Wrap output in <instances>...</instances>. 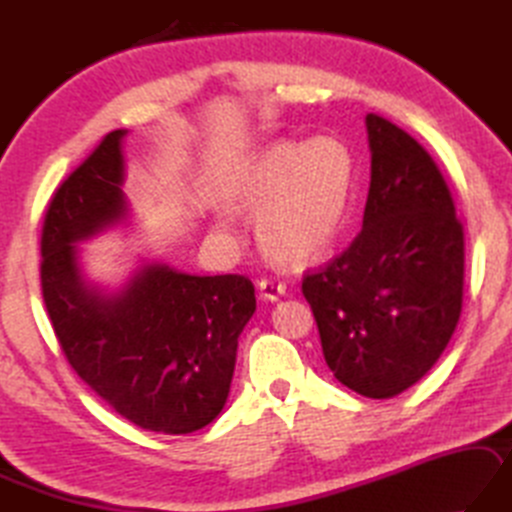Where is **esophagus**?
Instances as JSON below:
<instances>
[{
    "mask_svg": "<svg viewBox=\"0 0 512 512\" xmlns=\"http://www.w3.org/2000/svg\"><path fill=\"white\" fill-rule=\"evenodd\" d=\"M259 293H262L264 300H277V297H282L286 293V284L284 282H277L273 277H264L262 282H259Z\"/></svg>",
    "mask_w": 512,
    "mask_h": 512,
    "instance_id": "obj_1",
    "label": "esophagus"
}]
</instances>
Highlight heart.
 Returning <instances> with one entry per match:
<instances>
[{"label":"heart","instance_id":"heart-1","mask_svg":"<svg viewBox=\"0 0 512 512\" xmlns=\"http://www.w3.org/2000/svg\"><path fill=\"white\" fill-rule=\"evenodd\" d=\"M353 181L351 154L333 136L273 143L250 161L232 188L239 208L259 212V244L277 262H318L345 226ZM226 228V219H221Z\"/></svg>","mask_w":512,"mask_h":512}]
</instances>
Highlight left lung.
Wrapping results in <instances>:
<instances>
[{
    "label": "left lung",
    "mask_w": 512,
    "mask_h": 512,
    "mask_svg": "<svg viewBox=\"0 0 512 512\" xmlns=\"http://www.w3.org/2000/svg\"><path fill=\"white\" fill-rule=\"evenodd\" d=\"M367 134L362 230L304 273L302 293L333 376L367 398H392L432 369L457 329L466 237L430 152L378 114H367Z\"/></svg>",
    "instance_id": "1"
}]
</instances>
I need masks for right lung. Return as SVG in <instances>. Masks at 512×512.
<instances>
[{
    "mask_svg": "<svg viewBox=\"0 0 512 512\" xmlns=\"http://www.w3.org/2000/svg\"><path fill=\"white\" fill-rule=\"evenodd\" d=\"M125 134L109 132L53 192L40 237L42 300L91 392L141 430L190 434L224 410L255 286L244 275L199 277L163 264L114 297L85 286L73 244L125 215Z\"/></svg>",
    "mask_w": 512,
    "mask_h": 512,
    "instance_id": "1",
    "label": "right lung"
}]
</instances>
